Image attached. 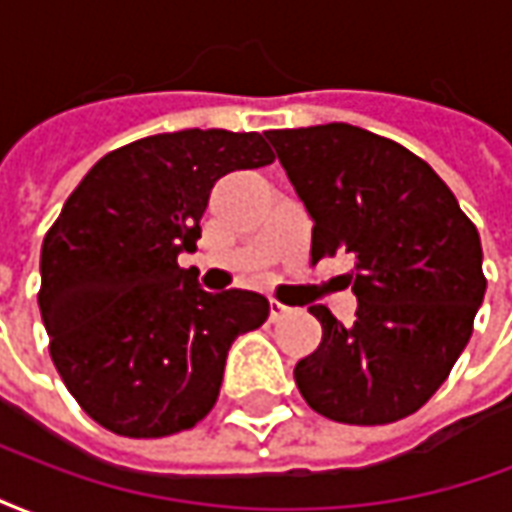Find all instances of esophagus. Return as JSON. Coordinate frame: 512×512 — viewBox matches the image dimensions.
<instances>
[{
	"label": "esophagus",
	"mask_w": 512,
	"mask_h": 512,
	"mask_svg": "<svg viewBox=\"0 0 512 512\" xmlns=\"http://www.w3.org/2000/svg\"><path fill=\"white\" fill-rule=\"evenodd\" d=\"M293 315V310H290L288 304H282V301H271V321L279 323L285 321V318H290Z\"/></svg>",
	"instance_id": "34e87169"
}]
</instances>
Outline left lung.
<instances>
[{"label": "left lung", "mask_w": 512, "mask_h": 512, "mask_svg": "<svg viewBox=\"0 0 512 512\" xmlns=\"http://www.w3.org/2000/svg\"><path fill=\"white\" fill-rule=\"evenodd\" d=\"M312 216V263L356 257L354 326L326 307L318 351L293 378L312 411L345 425L414 414L469 343L485 296L472 219L428 161L348 123L268 131Z\"/></svg>", "instance_id": "1"}]
</instances>
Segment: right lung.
Masks as SVG:
<instances>
[{"label": "right lung", "instance_id": "obj_1", "mask_svg": "<svg viewBox=\"0 0 512 512\" xmlns=\"http://www.w3.org/2000/svg\"><path fill=\"white\" fill-rule=\"evenodd\" d=\"M257 131L186 128L106 153L40 249L38 304L57 373L98 425L128 439L194 428L216 403L227 351L268 318L252 290L205 293L194 252L216 180L266 167Z\"/></svg>", "mask_w": 512, "mask_h": 512}]
</instances>
